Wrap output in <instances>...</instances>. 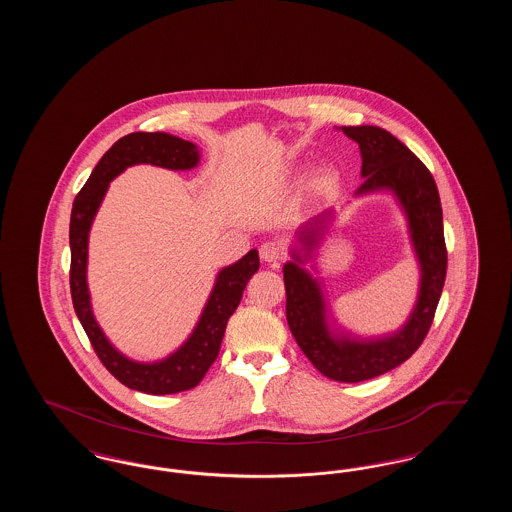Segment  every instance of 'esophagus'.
I'll use <instances>...</instances> for the list:
<instances>
[{
  "mask_svg": "<svg viewBox=\"0 0 512 512\" xmlns=\"http://www.w3.org/2000/svg\"><path fill=\"white\" fill-rule=\"evenodd\" d=\"M259 253H261V259L267 263H278L284 259V247L278 242H265L261 245Z\"/></svg>",
  "mask_w": 512,
  "mask_h": 512,
  "instance_id": "1",
  "label": "esophagus"
}]
</instances>
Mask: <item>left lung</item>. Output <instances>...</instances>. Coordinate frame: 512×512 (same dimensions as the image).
<instances>
[{"mask_svg": "<svg viewBox=\"0 0 512 512\" xmlns=\"http://www.w3.org/2000/svg\"><path fill=\"white\" fill-rule=\"evenodd\" d=\"M363 155L365 182L359 194L393 190L407 211L414 249L422 268L420 295L405 328L380 341H336L324 326V303L317 282L295 263L284 267L286 318L293 338L318 372L338 382H363L405 363L426 338L447 274V247L438 186L432 172L409 147L380 126H343ZM332 217L330 211L307 222L301 242L311 245Z\"/></svg>", "mask_w": 512, "mask_h": 512, "instance_id": "1", "label": "left lung"}]
</instances>
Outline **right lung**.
Listing matches in <instances>:
<instances>
[{
  "mask_svg": "<svg viewBox=\"0 0 512 512\" xmlns=\"http://www.w3.org/2000/svg\"><path fill=\"white\" fill-rule=\"evenodd\" d=\"M199 155L192 142L180 140L163 132H134L121 138L101 157L88 182L76 195L71 211V297L74 311L99 361L126 388L151 395H167L195 388L207 370L219 357L220 343L228 318L238 309L245 286L259 268V255L251 249L244 259L224 268L217 278L201 320L174 355L155 365H140L122 357L105 340L98 322L92 317L90 295L86 286V257L88 232L98 211L99 203L107 192L109 182L130 165L151 163L172 171H186L197 165Z\"/></svg>",
  "mask_w": 512,
  "mask_h": 512,
  "instance_id": "1",
  "label": "right lung"
}]
</instances>
